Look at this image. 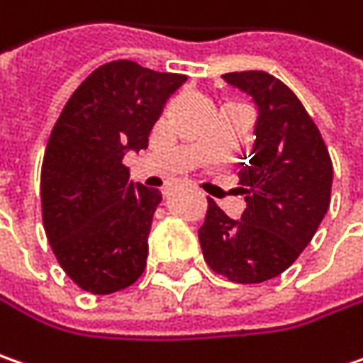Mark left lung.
I'll return each instance as SVG.
<instances>
[{
	"label": "left lung",
	"mask_w": 363,
	"mask_h": 363,
	"mask_svg": "<svg viewBox=\"0 0 363 363\" xmlns=\"http://www.w3.org/2000/svg\"><path fill=\"white\" fill-rule=\"evenodd\" d=\"M223 77L259 108L255 145L239 172L247 208L233 220L208 198L198 237L210 269L237 284H259L286 272L315 237L331 204L333 163L286 83L265 71Z\"/></svg>",
	"instance_id": "1"
}]
</instances>
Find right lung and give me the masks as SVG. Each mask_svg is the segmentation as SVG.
Listing matches in <instances>:
<instances>
[{
	"label": "right lung",
	"mask_w": 363,
	"mask_h": 363,
	"mask_svg": "<svg viewBox=\"0 0 363 363\" xmlns=\"http://www.w3.org/2000/svg\"><path fill=\"white\" fill-rule=\"evenodd\" d=\"M122 59L98 67L55 122L40 172L43 225L65 274L82 290L112 294L147 267L161 194L130 179L128 149L149 145L165 101L186 82Z\"/></svg>",
	"instance_id": "obj_1"
}]
</instances>
